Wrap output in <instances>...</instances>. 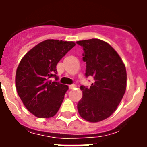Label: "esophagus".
<instances>
[{"instance_id":"1","label":"esophagus","mask_w":147,"mask_h":147,"mask_svg":"<svg viewBox=\"0 0 147 147\" xmlns=\"http://www.w3.org/2000/svg\"><path fill=\"white\" fill-rule=\"evenodd\" d=\"M69 89H73V88H75L76 87V85L75 84H71V85H69Z\"/></svg>"}]
</instances>
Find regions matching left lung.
<instances>
[{"label": "left lung", "instance_id": "obj_1", "mask_svg": "<svg viewBox=\"0 0 147 147\" xmlns=\"http://www.w3.org/2000/svg\"><path fill=\"white\" fill-rule=\"evenodd\" d=\"M83 47L86 77L93 76L89 88L81 86L83 98L77 109L80 117L89 122H99L117 109L126 90L127 72L123 61L107 42L97 38L76 42Z\"/></svg>", "mask_w": 147, "mask_h": 147}]
</instances>
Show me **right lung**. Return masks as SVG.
Wrapping results in <instances>:
<instances>
[{"label": "right lung", "instance_id": "right-lung-1", "mask_svg": "<svg viewBox=\"0 0 147 147\" xmlns=\"http://www.w3.org/2000/svg\"><path fill=\"white\" fill-rule=\"evenodd\" d=\"M76 45L73 42L48 39L22 58L16 75V90L27 110L39 118L57 113L68 86L57 82V64ZM55 77L56 81L50 80Z\"/></svg>", "mask_w": 147, "mask_h": 147}]
</instances>
